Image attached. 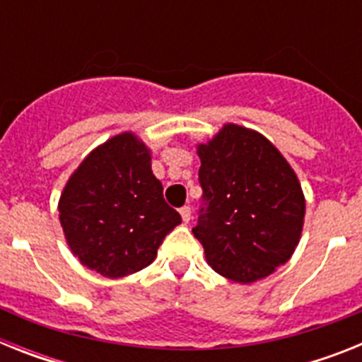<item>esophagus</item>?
I'll list each match as a JSON object with an SVG mask.
<instances>
[{
  "instance_id": "obj_1",
  "label": "esophagus",
  "mask_w": 362,
  "mask_h": 362,
  "mask_svg": "<svg viewBox=\"0 0 362 362\" xmlns=\"http://www.w3.org/2000/svg\"><path fill=\"white\" fill-rule=\"evenodd\" d=\"M179 214H181V219H183V223H188V221H190V216H192L190 206H183V209L179 210Z\"/></svg>"
}]
</instances>
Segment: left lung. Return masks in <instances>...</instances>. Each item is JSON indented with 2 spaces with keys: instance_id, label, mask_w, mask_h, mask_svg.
<instances>
[{
  "instance_id": "obj_1",
  "label": "left lung",
  "mask_w": 362,
  "mask_h": 362,
  "mask_svg": "<svg viewBox=\"0 0 362 362\" xmlns=\"http://www.w3.org/2000/svg\"><path fill=\"white\" fill-rule=\"evenodd\" d=\"M197 156L204 206L192 232L206 263L235 283L264 279L299 245L306 201L296 172L263 134L233 123Z\"/></svg>"
}]
</instances>
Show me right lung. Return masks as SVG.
Instances as JSON below:
<instances>
[{"label": "right lung", "instance_id": "right-lung-1", "mask_svg": "<svg viewBox=\"0 0 362 362\" xmlns=\"http://www.w3.org/2000/svg\"><path fill=\"white\" fill-rule=\"evenodd\" d=\"M150 161V148L136 134H117L83 159L59 197L70 250L108 279L148 267L166 233L181 223Z\"/></svg>", "mask_w": 362, "mask_h": 362}]
</instances>
